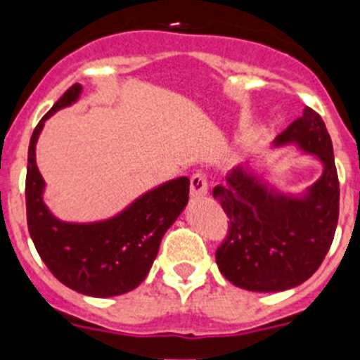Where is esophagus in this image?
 Here are the masks:
<instances>
[{"label":"esophagus","instance_id":"34e87169","mask_svg":"<svg viewBox=\"0 0 360 360\" xmlns=\"http://www.w3.org/2000/svg\"><path fill=\"white\" fill-rule=\"evenodd\" d=\"M207 178L203 173H195L191 176V196L193 198H202L207 195Z\"/></svg>","mask_w":360,"mask_h":360}]
</instances>
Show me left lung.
<instances>
[{
    "mask_svg": "<svg viewBox=\"0 0 360 360\" xmlns=\"http://www.w3.org/2000/svg\"><path fill=\"white\" fill-rule=\"evenodd\" d=\"M295 144L323 164L303 195H285L249 165L227 174L212 196L229 216V234L216 250L219 272L236 287L283 292L311 278L333 241L339 219V178L332 139L319 113L303 115L276 136L274 148Z\"/></svg>",
    "mask_w": 360,
    "mask_h": 360,
    "instance_id": "obj_1",
    "label": "left lung"
}]
</instances>
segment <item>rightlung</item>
Instances as JSON below:
<instances>
[{
    "label": "right lung",
    "mask_w": 360,
    "mask_h": 360,
    "mask_svg": "<svg viewBox=\"0 0 360 360\" xmlns=\"http://www.w3.org/2000/svg\"><path fill=\"white\" fill-rule=\"evenodd\" d=\"M81 91V84L70 86L32 133L25 184L28 232L44 265L63 285L91 297H113L146 279L165 231L186 209L189 178H173L148 191L108 219L72 224L56 218L43 200L36 144L46 119L77 103Z\"/></svg>",
    "instance_id": "1"
}]
</instances>
